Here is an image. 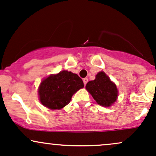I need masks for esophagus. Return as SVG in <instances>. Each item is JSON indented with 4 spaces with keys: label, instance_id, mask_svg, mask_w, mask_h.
I'll list each match as a JSON object with an SVG mask.
<instances>
[{
    "label": "esophagus",
    "instance_id": "34e87169",
    "mask_svg": "<svg viewBox=\"0 0 156 156\" xmlns=\"http://www.w3.org/2000/svg\"><path fill=\"white\" fill-rule=\"evenodd\" d=\"M87 82H88V79L87 78H84L83 79V82H84V85H86V84L87 83Z\"/></svg>",
    "mask_w": 156,
    "mask_h": 156
}]
</instances>
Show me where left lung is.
<instances>
[{
    "instance_id": "obj_1",
    "label": "left lung",
    "mask_w": 156,
    "mask_h": 156,
    "mask_svg": "<svg viewBox=\"0 0 156 156\" xmlns=\"http://www.w3.org/2000/svg\"><path fill=\"white\" fill-rule=\"evenodd\" d=\"M85 87L97 104L103 107L111 106L118 98L116 85L103 71L98 73L94 80L87 82Z\"/></svg>"
}]
</instances>
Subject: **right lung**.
Wrapping results in <instances>:
<instances>
[{"mask_svg": "<svg viewBox=\"0 0 156 156\" xmlns=\"http://www.w3.org/2000/svg\"><path fill=\"white\" fill-rule=\"evenodd\" d=\"M83 87V82L77 74L62 71L41 82L38 89L40 101L49 109H60L66 106L73 95Z\"/></svg>", "mask_w": 156, "mask_h": 156, "instance_id": "obj_1", "label": "right lung"}]
</instances>
